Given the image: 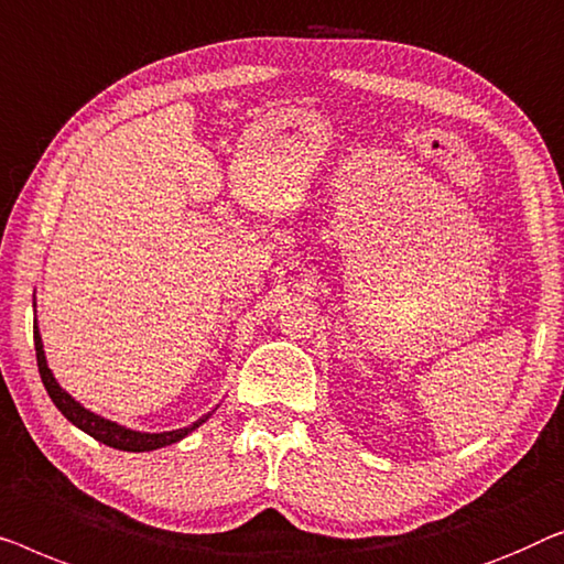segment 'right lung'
Masks as SVG:
<instances>
[{
  "instance_id": "right-lung-1",
  "label": "right lung",
  "mask_w": 564,
  "mask_h": 564,
  "mask_svg": "<svg viewBox=\"0 0 564 564\" xmlns=\"http://www.w3.org/2000/svg\"><path fill=\"white\" fill-rule=\"evenodd\" d=\"M35 355H37V370H41L45 391L53 399L55 406H58L61 414L66 416L70 424L78 426V430L89 434V437H94L101 444H107V447L124 449V452H150V449L165 447V444H173V442H181L184 437H188L196 426H202L206 419L212 416V414H206L199 419V422H194L192 426H184V430H173V432H161V434L127 430V426L109 422V419L94 414V411H89V409H84L76 399H70V393L63 391V388L58 386V380L53 378L51 368H47L43 339H41V332H37V324H35Z\"/></svg>"
}]
</instances>
